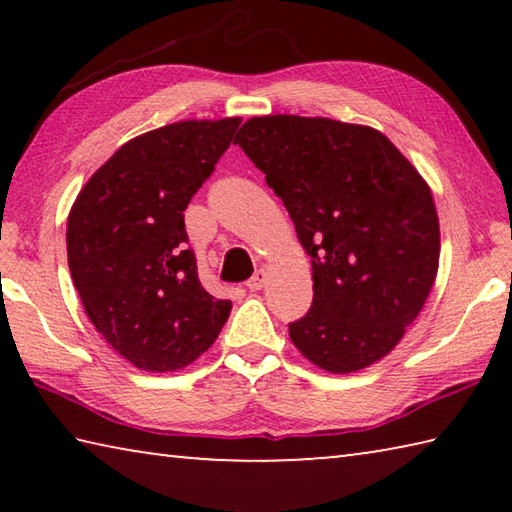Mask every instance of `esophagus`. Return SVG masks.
<instances>
[{"instance_id": "obj_1", "label": "esophagus", "mask_w": 512, "mask_h": 512, "mask_svg": "<svg viewBox=\"0 0 512 512\" xmlns=\"http://www.w3.org/2000/svg\"><path fill=\"white\" fill-rule=\"evenodd\" d=\"M264 282H266V273H264V271H257V273L246 282V287H248L250 291H259V289L264 287Z\"/></svg>"}]
</instances>
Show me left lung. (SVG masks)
<instances>
[{
    "label": "left lung",
    "instance_id": "8db88e82",
    "mask_svg": "<svg viewBox=\"0 0 512 512\" xmlns=\"http://www.w3.org/2000/svg\"><path fill=\"white\" fill-rule=\"evenodd\" d=\"M311 257L314 302L289 323L311 363L345 375L391 352L427 302L440 228L431 189L386 135L327 117H253L235 137Z\"/></svg>",
    "mask_w": 512,
    "mask_h": 512
}]
</instances>
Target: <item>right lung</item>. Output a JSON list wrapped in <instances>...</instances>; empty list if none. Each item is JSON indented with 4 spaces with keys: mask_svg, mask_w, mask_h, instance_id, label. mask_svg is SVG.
<instances>
[{
    "mask_svg": "<svg viewBox=\"0 0 512 512\" xmlns=\"http://www.w3.org/2000/svg\"><path fill=\"white\" fill-rule=\"evenodd\" d=\"M239 124L189 119L135 137L94 171L67 216L69 273L85 314L135 368L189 366L230 316L232 302L198 280L183 212Z\"/></svg>",
    "mask_w": 512,
    "mask_h": 512,
    "instance_id": "obj_1",
    "label": "right lung"
}]
</instances>
